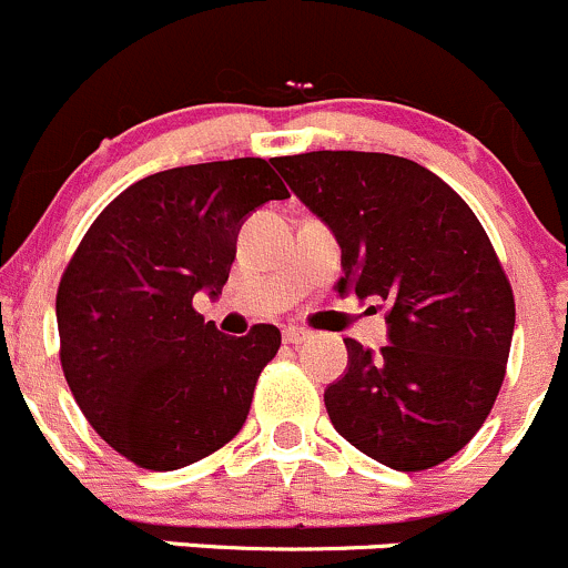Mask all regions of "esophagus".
<instances>
[{
  "label": "esophagus",
  "mask_w": 568,
  "mask_h": 568,
  "mask_svg": "<svg viewBox=\"0 0 568 568\" xmlns=\"http://www.w3.org/2000/svg\"><path fill=\"white\" fill-rule=\"evenodd\" d=\"M308 339H312V331L297 328V325H290V328H284L286 345H303V342H308Z\"/></svg>",
  "instance_id": "34e87169"
}]
</instances>
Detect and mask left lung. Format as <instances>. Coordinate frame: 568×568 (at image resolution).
Returning <instances> with one entry per match:
<instances>
[{
  "label": "left lung",
  "mask_w": 568,
  "mask_h": 568,
  "mask_svg": "<svg viewBox=\"0 0 568 568\" xmlns=\"http://www.w3.org/2000/svg\"><path fill=\"white\" fill-rule=\"evenodd\" d=\"M273 165L336 234L339 295L389 306V345L345 339L347 373L325 389L336 434L397 473L453 458L486 423L514 336V290L486 229L406 156L308 151Z\"/></svg>",
  "instance_id": "1"
}]
</instances>
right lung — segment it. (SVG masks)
<instances>
[{
	"label": "right lung",
	"mask_w": 568,
	"mask_h": 568,
	"mask_svg": "<svg viewBox=\"0 0 568 568\" xmlns=\"http://www.w3.org/2000/svg\"><path fill=\"white\" fill-rule=\"evenodd\" d=\"M286 195L262 156L171 168L129 184L77 245L58 286L60 364L126 462L171 473L240 434L282 331L226 336L193 295L221 292L243 217Z\"/></svg>",
	"instance_id": "right-lung-1"
}]
</instances>
